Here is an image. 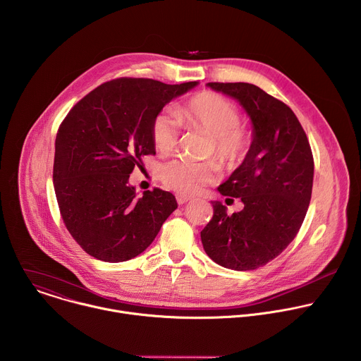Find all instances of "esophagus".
I'll return each mask as SVG.
<instances>
[{"label": "esophagus", "instance_id": "obj_1", "mask_svg": "<svg viewBox=\"0 0 361 361\" xmlns=\"http://www.w3.org/2000/svg\"><path fill=\"white\" fill-rule=\"evenodd\" d=\"M176 200H178V203H179V204H185L186 202H189V200H190V197L183 196V195H176Z\"/></svg>", "mask_w": 361, "mask_h": 361}]
</instances>
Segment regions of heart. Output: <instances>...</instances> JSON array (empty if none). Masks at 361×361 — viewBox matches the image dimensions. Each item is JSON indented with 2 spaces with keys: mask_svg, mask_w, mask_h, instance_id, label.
<instances>
[{
  "mask_svg": "<svg viewBox=\"0 0 361 361\" xmlns=\"http://www.w3.org/2000/svg\"><path fill=\"white\" fill-rule=\"evenodd\" d=\"M175 115L183 126L212 136L210 154L226 168H236L247 157L252 133L240 123V112L228 98L212 91H203L180 104ZM152 139L161 154L172 152L179 140V123L175 116L158 114L152 122ZM218 173V165L212 161L173 159L159 169L164 185L180 195L200 193L216 180Z\"/></svg>",
  "mask_w": 361,
  "mask_h": 361,
  "instance_id": "1",
  "label": "heart"
}]
</instances>
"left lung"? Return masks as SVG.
<instances>
[{
    "mask_svg": "<svg viewBox=\"0 0 361 361\" xmlns=\"http://www.w3.org/2000/svg\"><path fill=\"white\" fill-rule=\"evenodd\" d=\"M239 101L253 123L250 151L218 190L239 197L233 214L212 202L213 218L200 232L207 256L232 270H255L296 238L310 203L314 161L309 139L284 102L247 82H209Z\"/></svg>",
    "mask_w": 361,
    "mask_h": 361,
    "instance_id": "8db88e82",
    "label": "left lung"
}]
</instances>
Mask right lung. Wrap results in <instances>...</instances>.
I'll return each instance as SVG.
<instances>
[{"label":"right lung","mask_w":361,"mask_h":361,"mask_svg":"<svg viewBox=\"0 0 361 361\" xmlns=\"http://www.w3.org/2000/svg\"><path fill=\"white\" fill-rule=\"evenodd\" d=\"M196 85L116 78L85 95L59 125L54 189L68 232L92 257L118 263L137 256L178 207L159 188L136 197L128 180L142 157L155 155L154 118Z\"/></svg>","instance_id":"obj_1"}]
</instances>
